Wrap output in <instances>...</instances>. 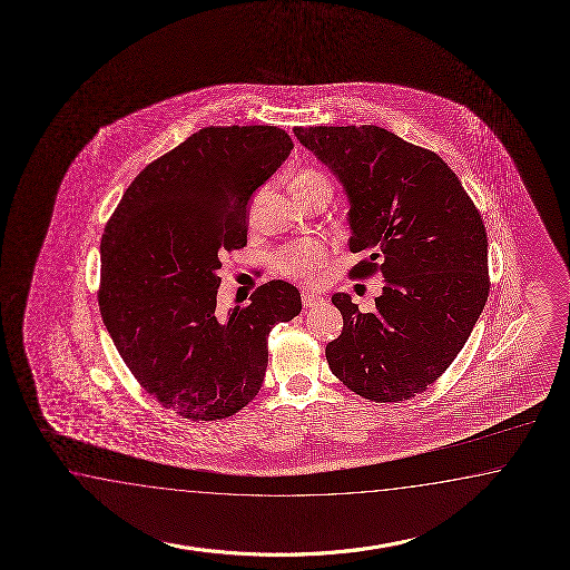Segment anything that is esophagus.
Instances as JSON below:
<instances>
[{
	"instance_id": "obj_1",
	"label": "esophagus",
	"mask_w": 570,
	"mask_h": 570,
	"mask_svg": "<svg viewBox=\"0 0 570 570\" xmlns=\"http://www.w3.org/2000/svg\"><path fill=\"white\" fill-rule=\"evenodd\" d=\"M303 304L304 306H315V304L323 303V296L316 294V292L303 291Z\"/></svg>"
}]
</instances>
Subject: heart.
Instances as JSON below:
<instances>
[{
    "label": "heart",
    "mask_w": 570,
    "mask_h": 570,
    "mask_svg": "<svg viewBox=\"0 0 570 570\" xmlns=\"http://www.w3.org/2000/svg\"><path fill=\"white\" fill-rule=\"evenodd\" d=\"M313 186H330L327 177L315 169H303L292 179V188H313ZM331 188V186H330ZM330 255V249L321 240H298L282 247L274 255L276 272L286 278L311 282L315 278L316 266H321Z\"/></svg>",
    "instance_id": "obj_1"
}]
</instances>
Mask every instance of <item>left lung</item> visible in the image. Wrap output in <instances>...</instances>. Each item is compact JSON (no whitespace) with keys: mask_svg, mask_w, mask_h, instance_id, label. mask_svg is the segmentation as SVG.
<instances>
[{"mask_svg":"<svg viewBox=\"0 0 570 570\" xmlns=\"http://www.w3.org/2000/svg\"><path fill=\"white\" fill-rule=\"evenodd\" d=\"M350 198L352 278H384L374 313L333 294L343 331L327 345L331 372L374 403L423 393L454 362L489 298L481 213L438 153L386 128L296 127Z\"/></svg>","mask_w":570,"mask_h":570,"instance_id":"8db88e82","label":"left lung"}]
</instances>
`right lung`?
<instances>
[{
	"label": "right lung",
	"instance_id": "obj_1",
	"mask_svg": "<svg viewBox=\"0 0 570 570\" xmlns=\"http://www.w3.org/2000/svg\"><path fill=\"white\" fill-rule=\"evenodd\" d=\"M278 127H206L147 165L101 235L98 303L132 376L190 421L233 417L259 393L267 335L301 313L272 279L216 313L220 257L247 245V204L291 155Z\"/></svg>",
	"mask_w": 570,
	"mask_h": 570
}]
</instances>
